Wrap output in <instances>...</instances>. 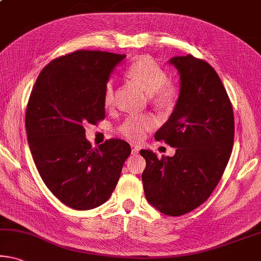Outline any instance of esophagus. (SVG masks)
Returning <instances> with one entry per match:
<instances>
[{"label":"esophagus","instance_id":"esophagus-1","mask_svg":"<svg viewBox=\"0 0 261 261\" xmlns=\"http://www.w3.org/2000/svg\"><path fill=\"white\" fill-rule=\"evenodd\" d=\"M139 150H140V148H139L137 145L131 146V153H132V155H137L138 153H139Z\"/></svg>","mask_w":261,"mask_h":261}]
</instances>
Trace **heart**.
Returning <instances> with one entry per match:
<instances>
[{"mask_svg":"<svg viewBox=\"0 0 261 261\" xmlns=\"http://www.w3.org/2000/svg\"><path fill=\"white\" fill-rule=\"evenodd\" d=\"M127 74L135 82L142 87L144 92L159 106H167L175 100L177 89L175 85L167 81V73L161 66L148 57H140L134 61L127 69ZM115 87L113 81H108L105 88V105L114 102ZM155 125L154 116L150 114L132 115L124 119L118 126V132L131 142H139L147 131Z\"/></svg>","mask_w":261,"mask_h":261,"instance_id":"heart-1","label":"heart"}]
</instances>
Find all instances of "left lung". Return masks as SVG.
<instances>
[{
  "mask_svg": "<svg viewBox=\"0 0 261 261\" xmlns=\"http://www.w3.org/2000/svg\"><path fill=\"white\" fill-rule=\"evenodd\" d=\"M180 75V92L168 121L154 138L176 147L159 159L142 150L146 200L160 213L181 216L196 209L220 182L233 146V110L216 71L193 56L169 59Z\"/></svg>",
  "mask_w": 261,
  "mask_h": 261,
  "instance_id": "obj_1",
  "label": "left lung"
}]
</instances>
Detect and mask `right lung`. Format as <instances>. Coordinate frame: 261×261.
I'll use <instances>...</instances> for the list:
<instances>
[{"instance_id":"add662e5","label":"right lung","mask_w":261,"mask_h":261,"mask_svg":"<svg viewBox=\"0 0 261 261\" xmlns=\"http://www.w3.org/2000/svg\"><path fill=\"white\" fill-rule=\"evenodd\" d=\"M125 55L80 51L45 66L32 89L25 115L29 147L39 174L58 200L75 210L110 197L131 147L109 139L92 148L85 123L105 118V88Z\"/></svg>"}]
</instances>
